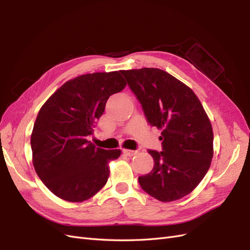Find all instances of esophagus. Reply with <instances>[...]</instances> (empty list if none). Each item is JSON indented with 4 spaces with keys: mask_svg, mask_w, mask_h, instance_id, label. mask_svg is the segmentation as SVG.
Here are the masks:
<instances>
[{
    "mask_svg": "<svg viewBox=\"0 0 250 250\" xmlns=\"http://www.w3.org/2000/svg\"><path fill=\"white\" fill-rule=\"evenodd\" d=\"M123 153H124L125 155H127V156H133V155L137 154V151L129 150V149H124V150H123Z\"/></svg>",
    "mask_w": 250,
    "mask_h": 250,
    "instance_id": "esophagus-1",
    "label": "esophagus"
}]
</instances>
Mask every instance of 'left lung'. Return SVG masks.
Returning <instances> with one entry per match:
<instances>
[{"mask_svg": "<svg viewBox=\"0 0 250 250\" xmlns=\"http://www.w3.org/2000/svg\"><path fill=\"white\" fill-rule=\"evenodd\" d=\"M150 126L162 129L163 151L148 150L154 166L139 177L142 188L169 202L185 197L206 176L213 158L214 134L193 90L154 67L121 71Z\"/></svg>", "mask_w": 250, "mask_h": 250, "instance_id": "8db88e82", "label": "left lung"}]
</instances>
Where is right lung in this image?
Returning a JSON list of instances; mask_svg holds the SVG:
<instances>
[{
	"instance_id": "1",
	"label": "right lung",
	"mask_w": 250,
	"mask_h": 250,
	"mask_svg": "<svg viewBox=\"0 0 250 250\" xmlns=\"http://www.w3.org/2000/svg\"><path fill=\"white\" fill-rule=\"evenodd\" d=\"M125 86L120 72L81 75L65 82L42 106L31 134L33 166L57 197L84 201L107 183L108 163L121 151L97 148L87 138L108 98Z\"/></svg>"
}]
</instances>
